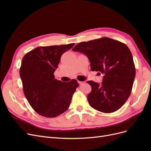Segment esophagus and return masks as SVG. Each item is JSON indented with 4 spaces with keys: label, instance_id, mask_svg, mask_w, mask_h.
<instances>
[{
    "label": "esophagus",
    "instance_id": "1",
    "mask_svg": "<svg viewBox=\"0 0 151 151\" xmlns=\"http://www.w3.org/2000/svg\"><path fill=\"white\" fill-rule=\"evenodd\" d=\"M78 83H79V84H83V82H82V81H78Z\"/></svg>",
    "mask_w": 151,
    "mask_h": 151
}]
</instances>
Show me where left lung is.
Returning <instances> with one entry per match:
<instances>
[{"mask_svg": "<svg viewBox=\"0 0 151 151\" xmlns=\"http://www.w3.org/2000/svg\"><path fill=\"white\" fill-rule=\"evenodd\" d=\"M72 50L85 54L90 62L91 70L103 74L101 84L88 81L92 88L88 95L90 106L106 113L120 109L130 96L135 77L133 57L129 47L119 41L104 37L81 42Z\"/></svg>", "mask_w": 151, "mask_h": 151, "instance_id": "left-lung-1", "label": "left lung"}]
</instances>
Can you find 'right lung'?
Instances as JSON below:
<instances>
[{"mask_svg": "<svg viewBox=\"0 0 151 151\" xmlns=\"http://www.w3.org/2000/svg\"><path fill=\"white\" fill-rule=\"evenodd\" d=\"M74 43L40 47L22 58L19 70L24 94L31 106L47 118L60 115L67 110L72 96L79 86L76 79L63 83L55 79L61 56Z\"/></svg>", "mask_w": 151, "mask_h": 151, "instance_id": "right-lung-1", "label": "right lung"}]
</instances>
